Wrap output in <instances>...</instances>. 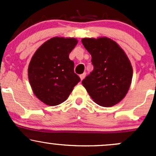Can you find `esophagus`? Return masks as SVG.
Segmentation results:
<instances>
[{"instance_id": "34e87169", "label": "esophagus", "mask_w": 156, "mask_h": 156, "mask_svg": "<svg viewBox=\"0 0 156 156\" xmlns=\"http://www.w3.org/2000/svg\"><path fill=\"white\" fill-rule=\"evenodd\" d=\"M85 76H86V73H83V74H81V75H80V78H81V81H82V80L85 78Z\"/></svg>"}]
</instances>
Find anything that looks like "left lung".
<instances>
[{"label":"left lung","mask_w":156,"mask_h":156,"mask_svg":"<svg viewBox=\"0 0 156 156\" xmlns=\"http://www.w3.org/2000/svg\"><path fill=\"white\" fill-rule=\"evenodd\" d=\"M83 45L91 55L94 70L82 84L97 104L110 107L127 94L133 69L127 55L117 43L108 37L83 38Z\"/></svg>","instance_id":"1"}]
</instances>
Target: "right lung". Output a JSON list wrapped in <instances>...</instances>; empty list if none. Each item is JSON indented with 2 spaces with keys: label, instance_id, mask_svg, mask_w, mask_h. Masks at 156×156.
I'll return each instance as SVG.
<instances>
[{
  "label": "right lung",
  "instance_id": "1",
  "mask_svg": "<svg viewBox=\"0 0 156 156\" xmlns=\"http://www.w3.org/2000/svg\"><path fill=\"white\" fill-rule=\"evenodd\" d=\"M78 44L75 38L55 37L44 43L32 56L29 66V80L36 97L50 106L67 100L81 81L74 72L69 53Z\"/></svg>",
  "mask_w": 156,
  "mask_h": 156
}]
</instances>
